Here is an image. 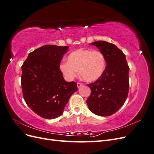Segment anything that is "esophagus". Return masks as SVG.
I'll use <instances>...</instances> for the list:
<instances>
[{
    "label": "esophagus",
    "instance_id": "esophagus-1",
    "mask_svg": "<svg viewBox=\"0 0 154 154\" xmlns=\"http://www.w3.org/2000/svg\"><path fill=\"white\" fill-rule=\"evenodd\" d=\"M83 85V83H77V87H78V88H80V87H82Z\"/></svg>",
    "mask_w": 154,
    "mask_h": 154
}]
</instances>
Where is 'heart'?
<instances>
[{
  "instance_id": "1",
  "label": "heart",
  "mask_w": 154,
  "mask_h": 154,
  "mask_svg": "<svg viewBox=\"0 0 154 154\" xmlns=\"http://www.w3.org/2000/svg\"><path fill=\"white\" fill-rule=\"evenodd\" d=\"M68 61L60 64V70L68 80H72L78 74L87 82H94L103 74L106 59L100 51L79 49L70 53Z\"/></svg>"
}]
</instances>
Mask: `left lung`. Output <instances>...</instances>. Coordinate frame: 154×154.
<instances>
[{
  "instance_id": "obj_1",
  "label": "left lung",
  "mask_w": 154,
  "mask_h": 154,
  "mask_svg": "<svg viewBox=\"0 0 154 154\" xmlns=\"http://www.w3.org/2000/svg\"><path fill=\"white\" fill-rule=\"evenodd\" d=\"M95 45L105 56L106 67L102 76L88 84L91 94L87 100L88 109L100 116L116 113L127 98L129 90V67L125 54L113 44L96 41Z\"/></svg>"
}]
</instances>
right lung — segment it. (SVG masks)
Returning a JSON list of instances; mask_svg holds the SVG:
<instances>
[{"mask_svg":"<svg viewBox=\"0 0 154 154\" xmlns=\"http://www.w3.org/2000/svg\"><path fill=\"white\" fill-rule=\"evenodd\" d=\"M67 46L45 45L28 54L22 66L21 85L26 104L40 117L61 116L77 83L64 80L59 66Z\"/></svg>","mask_w":154,"mask_h":154,"instance_id":"right-lung-1","label":"right lung"}]
</instances>
